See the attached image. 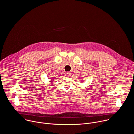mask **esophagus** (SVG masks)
Returning <instances> with one entry per match:
<instances>
[{"mask_svg":"<svg viewBox=\"0 0 134 134\" xmlns=\"http://www.w3.org/2000/svg\"><path fill=\"white\" fill-rule=\"evenodd\" d=\"M66 75L67 76L70 77L71 75V73L70 72H67L66 73Z\"/></svg>","mask_w":134,"mask_h":134,"instance_id":"obj_1","label":"esophagus"}]
</instances>
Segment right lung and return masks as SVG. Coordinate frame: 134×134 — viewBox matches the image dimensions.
I'll list each match as a JSON object with an SVG mask.
<instances>
[{
  "mask_svg": "<svg viewBox=\"0 0 134 134\" xmlns=\"http://www.w3.org/2000/svg\"><path fill=\"white\" fill-rule=\"evenodd\" d=\"M54 80V79H53ZM51 82H53V81H51Z\"/></svg>",
  "mask_w": 134,
  "mask_h": 134,
  "instance_id": "right-lung-1",
  "label": "right lung"
}]
</instances>
